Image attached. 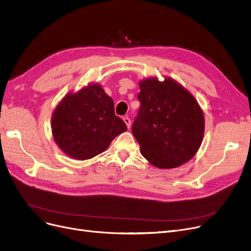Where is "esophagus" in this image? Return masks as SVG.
Masks as SVG:
<instances>
[{
	"instance_id": "34e87169",
	"label": "esophagus",
	"mask_w": 251,
	"mask_h": 251,
	"mask_svg": "<svg viewBox=\"0 0 251 251\" xmlns=\"http://www.w3.org/2000/svg\"><path fill=\"white\" fill-rule=\"evenodd\" d=\"M123 121L125 122L126 126H127L128 128H130V126H131V121H130V119H129L128 117H124V118H123Z\"/></svg>"
}]
</instances>
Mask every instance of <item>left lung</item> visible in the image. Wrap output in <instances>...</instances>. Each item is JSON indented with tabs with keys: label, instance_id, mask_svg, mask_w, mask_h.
<instances>
[{
	"label": "left lung",
	"instance_id": "1",
	"mask_svg": "<svg viewBox=\"0 0 251 251\" xmlns=\"http://www.w3.org/2000/svg\"><path fill=\"white\" fill-rule=\"evenodd\" d=\"M140 107L132 133L151 165L176 168L198 151L204 135L203 111L189 90L176 80L139 82Z\"/></svg>",
	"mask_w": 251,
	"mask_h": 251
}]
</instances>
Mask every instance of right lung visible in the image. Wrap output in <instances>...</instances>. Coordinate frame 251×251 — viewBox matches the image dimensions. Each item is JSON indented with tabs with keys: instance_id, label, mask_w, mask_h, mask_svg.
<instances>
[{
	"instance_id": "add662e5",
	"label": "right lung",
	"mask_w": 251,
	"mask_h": 251,
	"mask_svg": "<svg viewBox=\"0 0 251 251\" xmlns=\"http://www.w3.org/2000/svg\"><path fill=\"white\" fill-rule=\"evenodd\" d=\"M51 128L58 148L77 160L100 155L127 130L123 120L115 115L114 100L100 84L65 95L52 114Z\"/></svg>"
}]
</instances>
